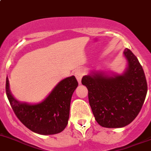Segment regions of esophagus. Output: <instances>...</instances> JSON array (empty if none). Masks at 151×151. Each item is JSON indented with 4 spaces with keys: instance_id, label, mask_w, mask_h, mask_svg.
Segmentation results:
<instances>
[{
    "instance_id": "obj_1",
    "label": "esophagus",
    "mask_w": 151,
    "mask_h": 151,
    "mask_svg": "<svg viewBox=\"0 0 151 151\" xmlns=\"http://www.w3.org/2000/svg\"><path fill=\"white\" fill-rule=\"evenodd\" d=\"M85 72L83 69H78L76 70L74 73V75H75L76 78H77L78 81L79 83H81V81L82 77L84 76Z\"/></svg>"
}]
</instances>
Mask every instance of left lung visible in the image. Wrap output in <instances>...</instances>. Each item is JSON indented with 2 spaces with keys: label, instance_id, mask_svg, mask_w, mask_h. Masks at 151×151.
I'll list each match as a JSON object with an SVG mask.
<instances>
[{
  "label": "left lung",
  "instance_id": "8db88e82",
  "mask_svg": "<svg viewBox=\"0 0 151 151\" xmlns=\"http://www.w3.org/2000/svg\"><path fill=\"white\" fill-rule=\"evenodd\" d=\"M124 55L128 61L122 75L102 73L84 76L82 84L88 89L89 105L100 126L121 128L132 122L145 99L147 85L142 65L129 49Z\"/></svg>",
  "mask_w": 151,
  "mask_h": 151
}]
</instances>
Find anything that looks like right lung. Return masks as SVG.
Masks as SVG:
<instances>
[{"mask_svg":"<svg viewBox=\"0 0 151 151\" xmlns=\"http://www.w3.org/2000/svg\"><path fill=\"white\" fill-rule=\"evenodd\" d=\"M78 83L74 76L66 78L54 87L41 103H20L10 93L6 78V93L15 115L27 128L43 135L63 132L68 125L73 94Z\"/></svg>","mask_w":151,"mask_h":151,"instance_id":"1","label":"right lung"}]
</instances>
